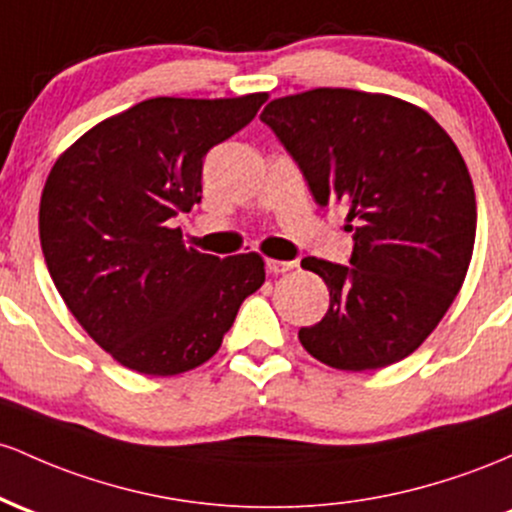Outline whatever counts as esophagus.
<instances>
[{
	"mask_svg": "<svg viewBox=\"0 0 512 512\" xmlns=\"http://www.w3.org/2000/svg\"><path fill=\"white\" fill-rule=\"evenodd\" d=\"M266 268L271 273H287L292 271V268H297V261H275V258H268Z\"/></svg>",
	"mask_w": 512,
	"mask_h": 512,
	"instance_id": "esophagus-1",
	"label": "esophagus"
}]
</instances>
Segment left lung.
<instances>
[{"instance_id":"obj_1","label":"left lung","mask_w":512,"mask_h":512,"mask_svg":"<svg viewBox=\"0 0 512 512\" xmlns=\"http://www.w3.org/2000/svg\"><path fill=\"white\" fill-rule=\"evenodd\" d=\"M261 120L321 208L343 203L353 222L348 266L302 261L329 287V312L300 343L336 370L399 363L445 317L472 261L476 195L457 145L421 108L353 89L275 99Z\"/></svg>"}]
</instances>
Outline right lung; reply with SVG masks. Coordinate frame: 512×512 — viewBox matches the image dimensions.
<instances>
[{
    "label": "right lung",
    "mask_w": 512,
    "mask_h": 512,
    "mask_svg": "<svg viewBox=\"0 0 512 512\" xmlns=\"http://www.w3.org/2000/svg\"><path fill=\"white\" fill-rule=\"evenodd\" d=\"M266 94L149 99L57 159L40 198L45 266L70 312L120 365L169 377L210 360L266 280L258 254H200L171 220L203 198L205 154Z\"/></svg>",
    "instance_id": "add662e5"
}]
</instances>
